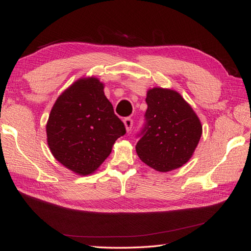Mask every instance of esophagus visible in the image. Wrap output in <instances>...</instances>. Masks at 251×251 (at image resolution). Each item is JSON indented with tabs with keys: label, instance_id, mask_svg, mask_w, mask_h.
Listing matches in <instances>:
<instances>
[{
	"label": "esophagus",
	"instance_id": "obj_1",
	"mask_svg": "<svg viewBox=\"0 0 251 251\" xmlns=\"http://www.w3.org/2000/svg\"><path fill=\"white\" fill-rule=\"evenodd\" d=\"M132 124H134V122H132V120L130 119V117H126V119H124V125L126 127V130L127 131L131 130Z\"/></svg>",
	"mask_w": 251,
	"mask_h": 251
}]
</instances>
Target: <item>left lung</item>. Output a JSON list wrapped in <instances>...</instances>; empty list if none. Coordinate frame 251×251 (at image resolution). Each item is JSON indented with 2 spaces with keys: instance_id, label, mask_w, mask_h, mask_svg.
<instances>
[{
  "instance_id": "1",
  "label": "left lung",
  "mask_w": 251,
  "mask_h": 251,
  "mask_svg": "<svg viewBox=\"0 0 251 251\" xmlns=\"http://www.w3.org/2000/svg\"><path fill=\"white\" fill-rule=\"evenodd\" d=\"M146 102V123L136 146L138 156L157 172L181 167L200 142L202 131L200 119L182 96L173 89H149Z\"/></svg>"
}]
</instances>
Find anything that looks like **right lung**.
Returning <instances> with one entry per match:
<instances>
[{
    "label": "right lung",
    "instance_id": "right-lung-1",
    "mask_svg": "<svg viewBox=\"0 0 251 251\" xmlns=\"http://www.w3.org/2000/svg\"><path fill=\"white\" fill-rule=\"evenodd\" d=\"M96 77L79 78L63 92L47 121V143L63 166L78 175H89L110 155L125 125L114 113Z\"/></svg>",
    "mask_w": 251,
    "mask_h": 251
}]
</instances>
